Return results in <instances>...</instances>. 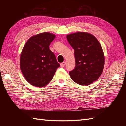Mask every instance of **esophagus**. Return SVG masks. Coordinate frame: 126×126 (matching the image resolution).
<instances>
[{
	"mask_svg": "<svg viewBox=\"0 0 126 126\" xmlns=\"http://www.w3.org/2000/svg\"><path fill=\"white\" fill-rule=\"evenodd\" d=\"M65 64H66V62H63V63H60V66L62 67H63L64 66H65Z\"/></svg>",
	"mask_w": 126,
	"mask_h": 126,
	"instance_id": "obj_1",
	"label": "esophagus"
}]
</instances>
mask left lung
<instances>
[{
  "label": "left lung",
  "mask_w": 126,
  "mask_h": 126,
  "mask_svg": "<svg viewBox=\"0 0 126 126\" xmlns=\"http://www.w3.org/2000/svg\"><path fill=\"white\" fill-rule=\"evenodd\" d=\"M66 37L75 50L76 66L69 72L70 78L78 85H90L99 78L104 69L105 56L100 43L86 32L71 33Z\"/></svg>",
  "instance_id": "1"
}]
</instances>
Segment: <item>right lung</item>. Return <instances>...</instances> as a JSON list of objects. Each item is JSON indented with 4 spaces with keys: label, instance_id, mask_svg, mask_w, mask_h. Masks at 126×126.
<instances>
[{
    "label": "right lung",
    "instance_id": "add662e5",
    "mask_svg": "<svg viewBox=\"0 0 126 126\" xmlns=\"http://www.w3.org/2000/svg\"><path fill=\"white\" fill-rule=\"evenodd\" d=\"M54 34L45 32L31 37L22 49L20 66L25 79L37 87L46 86L60 67L49 45L55 38Z\"/></svg>",
    "mask_w": 126,
    "mask_h": 126
}]
</instances>
